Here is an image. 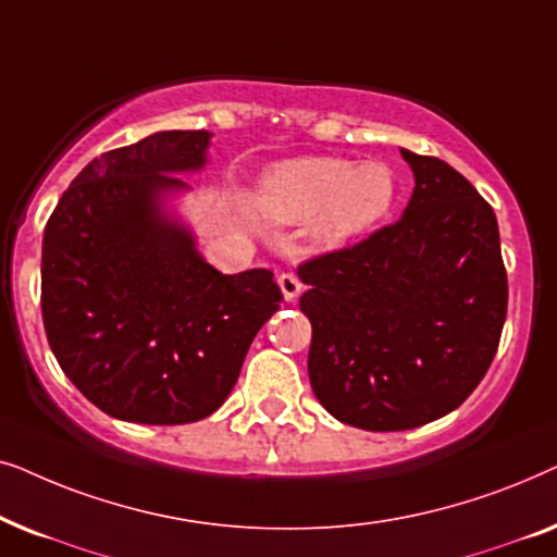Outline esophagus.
I'll use <instances>...</instances> for the list:
<instances>
[{
  "instance_id": "1",
  "label": "esophagus",
  "mask_w": 557,
  "mask_h": 557,
  "mask_svg": "<svg viewBox=\"0 0 557 557\" xmlns=\"http://www.w3.org/2000/svg\"><path fill=\"white\" fill-rule=\"evenodd\" d=\"M278 288H281V294H284L286 301H296V299H299L304 286H301V281L294 276V273H281Z\"/></svg>"
}]
</instances>
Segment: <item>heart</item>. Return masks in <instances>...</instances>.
I'll use <instances>...</instances> for the list:
<instances>
[{"instance_id": "b5f03b06", "label": "heart", "mask_w": 557, "mask_h": 557, "mask_svg": "<svg viewBox=\"0 0 557 557\" xmlns=\"http://www.w3.org/2000/svg\"><path fill=\"white\" fill-rule=\"evenodd\" d=\"M398 180L383 162L296 157L271 164L256 182L253 210L271 225L311 223L314 246L334 250L368 235L391 215Z\"/></svg>"}]
</instances>
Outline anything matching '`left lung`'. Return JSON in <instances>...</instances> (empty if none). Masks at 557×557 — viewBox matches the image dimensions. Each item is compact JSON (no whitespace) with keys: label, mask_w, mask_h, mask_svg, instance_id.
<instances>
[{"label":"left lung","mask_w":557,"mask_h":557,"mask_svg":"<svg viewBox=\"0 0 557 557\" xmlns=\"http://www.w3.org/2000/svg\"><path fill=\"white\" fill-rule=\"evenodd\" d=\"M400 154L416 187L398 223L299 265L311 391L364 431L418 429L459 408L490 370L507 317L490 202L441 159Z\"/></svg>","instance_id":"left-lung-1"}]
</instances>
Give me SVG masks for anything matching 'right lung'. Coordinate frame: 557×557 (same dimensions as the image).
I'll list each match as a JSON object with an SVG mask.
<instances>
[{
	"label": "right lung",
	"instance_id": "obj_1",
	"mask_svg": "<svg viewBox=\"0 0 557 557\" xmlns=\"http://www.w3.org/2000/svg\"><path fill=\"white\" fill-rule=\"evenodd\" d=\"M210 132H157L94 159L42 235V322L71 383L119 421L180 425L223 406L281 304L269 269L220 273L166 200Z\"/></svg>",
	"mask_w": 557,
	"mask_h": 557
}]
</instances>
